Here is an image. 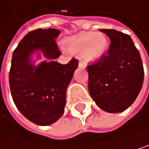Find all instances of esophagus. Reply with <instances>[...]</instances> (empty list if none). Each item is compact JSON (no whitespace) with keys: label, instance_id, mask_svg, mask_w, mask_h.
<instances>
[{"label":"esophagus","instance_id":"esophagus-1","mask_svg":"<svg viewBox=\"0 0 149 149\" xmlns=\"http://www.w3.org/2000/svg\"><path fill=\"white\" fill-rule=\"evenodd\" d=\"M79 66H80V68H85V63L84 61L80 60L79 61Z\"/></svg>","mask_w":149,"mask_h":149}]
</instances>
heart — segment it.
Masks as SVG:
<instances>
[{
    "mask_svg": "<svg viewBox=\"0 0 149 149\" xmlns=\"http://www.w3.org/2000/svg\"><path fill=\"white\" fill-rule=\"evenodd\" d=\"M66 49L72 54H81L86 61L100 58L107 47L106 36L100 33H80L68 39Z\"/></svg>",
    "mask_w": 149,
    "mask_h": 149,
    "instance_id": "1",
    "label": "heart"
}]
</instances>
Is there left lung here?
Instances as JSON below:
<instances>
[{"mask_svg":"<svg viewBox=\"0 0 149 149\" xmlns=\"http://www.w3.org/2000/svg\"><path fill=\"white\" fill-rule=\"evenodd\" d=\"M111 41L108 51L88 65V89L96 105L107 113H121L136 100L143 84L144 69L131 36L100 29Z\"/></svg>","mask_w":149,"mask_h":149,"instance_id":"obj_1","label":"left lung"}]
</instances>
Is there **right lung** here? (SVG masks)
<instances>
[{
  "mask_svg": "<svg viewBox=\"0 0 149 149\" xmlns=\"http://www.w3.org/2000/svg\"><path fill=\"white\" fill-rule=\"evenodd\" d=\"M59 30L36 29L29 32L13 51L10 71V87L13 101L20 113L32 123L46 126L64 114L66 89L78 60L62 65L55 61L60 51L55 39ZM48 59L35 66L32 55Z\"/></svg>",
  "mask_w": 149,
  "mask_h": 149,
  "instance_id": "add662e5",
  "label": "right lung"
}]
</instances>
